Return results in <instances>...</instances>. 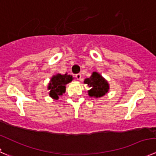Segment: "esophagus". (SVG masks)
I'll return each mask as SVG.
<instances>
[{
    "mask_svg": "<svg viewBox=\"0 0 156 156\" xmlns=\"http://www.w3.org/2000/svg\"><path fill=\"white\" fill-rule=\"evenodd\" d=\"M76 78L77 80H82V75L80 74V73H77V74H76Z\"/></svg>",
    "mask_w": 156,
    "mask_h": 156,
    "instance_id": "obj_1",
    "label": "esophagus"
}]
</instances>
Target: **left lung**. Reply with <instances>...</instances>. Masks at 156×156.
Here are the masks:
<instances>
[{"instance_id":"8db88e82","label":"left lung","mask_w":156,"mask_h":156,"mask_svg":"<svg viewBox=\"0 0 156 156\" xmlns=\"http://www.w3.org/2000/svg\"><path fill=\"white\" fill-rule=\"evenodd\" d=\"M84 83L87 84L91 88L88 91L90 97L100 98L104 96L108 92L109 84L107 80L97 72H93L90 77L86 78L84 80Z\"/></svg>"}]
</instances>
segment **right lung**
<instances>
[{
  "label": "right lung",
  "mask_w": 156,
  "mask_h": 156,
  "mask_svg": "<svg viewBox=\"0 0 156 156\" xmlns=\"http://www.w3.org/2000/svg\"><path fill=\"white\" fill-rule=\"evenodd\" d=\"M73 76L67 73L64 75L57 74L51 79L48 89L50 90L49 95L55 99H58L59 95H62L66 91V85L73 80Z\"/></svg>",
  "instance_id": "obj_1"
}]
</instances>
